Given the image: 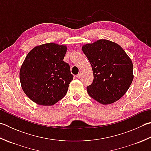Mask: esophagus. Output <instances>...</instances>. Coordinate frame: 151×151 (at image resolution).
<instances>
[{
  "label": "esophagus",
  "instance_id": "1",
  "mask_svg": "<svg viewBox=\"0 0 151 151\" xmlns=\"http://www.w3.org/2000/svg\"><path fill=\"white\" fill-rule=\"evenodd\" d=\"M76 78H81V76H82V73H78L77 75H76Z\"/></svg>",
  "mask_w": 151,
  "mask_h": 151
}]
</instances>
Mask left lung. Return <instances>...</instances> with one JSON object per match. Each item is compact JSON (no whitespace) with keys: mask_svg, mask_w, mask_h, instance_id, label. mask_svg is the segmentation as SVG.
<instances>
[{"mask_svg":"<svg viewBox=\"0 0 151 151\" xmlns=\"http://www.w3.org/2000/svg\"><path fill=\"white\" fill-rule=\"evenodd\" d=\"M92 67L93 81L88 95L103 105L120 99L132 82L133 63L121 47L108 40H99L82 47Z\"/></svg>","mask_w":151,"mask_h":151,"instance_id":"left-lung-1","label":"left lung"}]
</instances>
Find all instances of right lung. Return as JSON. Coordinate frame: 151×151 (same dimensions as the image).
Returning a JSON list of instances; mask_svg holds the SVG:
<instances>
[{
  "instance_id": "1",
  "label": "right lung",
  "mask_w": 151,
  "mask_h": 151,
  "mask_svg": "<svg viewBox=\"0 0 151 151\" xmlns=\"http://www.w3.org/2000/svg\"><path fill=\"white\" fill-rule=\"evenodd\" d=\"M67 47L47 43L29 52L21 67L20 82L29 99L41 105H52L66 95L73 79L63 60Z\"/></svg>"
}]
</instances>
